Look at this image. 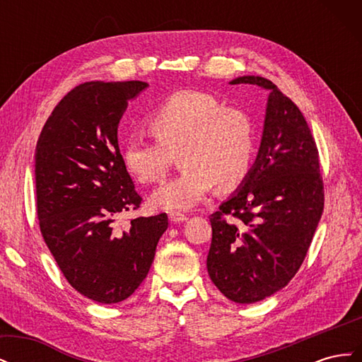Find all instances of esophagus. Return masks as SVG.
<instances>
[{
  "label": "esophagus",
  "mask_w": 362,
  "mask_h": 362,
  "mask_svg": "<svg viewBox=\"0 0 362 362\" xmlns=\"http://www.w3.org/2000/svg\"><path fill=\"white\" fill-rule=\"evenodd\" d=\"M169 218H170V222H173V223H181V222L187 221V216L182 214V213H178V211H173V213L169 214Z\"/></svg>",
  "instance_id": "esophagus-1"
}]
</instances>
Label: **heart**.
Segmentation results:
<instances>
[{"instance_id":"obj_1","label":"heart","mask_w":362,"mask_h":362,"mask_svg":"<svg viewBox=\"0 0 362 362\" xmlns=\"http://www.w3.org/2000/svg\"><path fill=\"white\" fill-rule=\"evenodd\" d=\"M156 139L131 134L124 145L125 166L133 177L151 184L166 175L180 152L184 168L152 193L164 210H189L216 182L229 189L249 170L255 148L254 124L238 107L223 105L213 93L185 89L169 95L148 115Z\"/></svg>"}]
</instances>
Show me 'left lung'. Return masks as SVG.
Listing matches in <instances>:
<instances>
[{
  "label": "left lung",
  "mask_w": 362,
  "mask_h": 362,
  "mask_svg": "<svg viewBox=\"0 0 362 362\" xmlns=\"http://www.w3.org/2000/svg\"><path fill=\"white\" fill-rule=\"evenodd\" d=\"M270 92L254 168L240 189L210 216L206 269L235 303L279 291L300 269L323 213L319 151L300 110L270 80L238 76Z\"/></svg>",
  "instance_id": "left-lung-1"
}]
</instances>
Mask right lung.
Returning a JSON list of instances; mask_svg holds the SVG:
<instances>
[{"mask_svg": "<svg viewBox=\"0 0 362 362\" xmlns=\"http://www.w3.org/2000/svg\"><path fill=\"white\" fill-rule=\"evenodd\" d=\"M145 81H90L54 108L36 146V208L43 240L71 286L100 303H117L148 275L168 214L116 218L140 194L119 151L117 125Z\"/></svg>", "mask_w": 362, "mask_h": 362, "instance_id": "right-lung-1", "label": "right lung"}]
</instances>
